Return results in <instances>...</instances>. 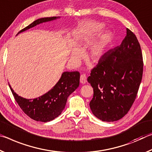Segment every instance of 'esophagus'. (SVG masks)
I'll list each match as a JSON object with an SVG mask.
<instances>
[{"instance_id":"obj_1","label":"esophagus","mask_w":152,"mask_h":152,"mask_svg":"<svg viewBox=\"0 0 152 152\" xmlns=\"http://www.w3.org/2000/svg\"><path fill=\"white\" fill-rule=\"evenodd\" d=\"M80 82L82 84H85L87 82V76L86 74H82L80 77Z\"/></svg>"}]
</instances>
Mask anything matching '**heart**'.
<instances>
[{
	"label": "heart",
	"mask_w": 152,
	"mask_h": 152,
	"mask_svg": "<svg viewBox=\"0 0 152 152\" xmlns=\"http://www.w3.org/2000/svg\"><path fill=\"white\" fill-rule=\"evenodd\" d=\"M103 26L101 23H89L86 26V32L85 36L82 38V41H86L89 36L93 35L98 34L102 31ZM110 35L105 33L102 34L96 41L93 44L92 46L89 51V56L94 61H98L105 52L107 46L110 41ZM81 52L77 48L73 49L72 52V57L74 59H78L81 57Z\"/></svg>",
	"instance_id": "heart-1"
}]
</instances>
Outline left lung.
Instances as JSON below:
<instances>
[{"label": "left lung", "instance_id": "1", "mask_svg": "<svg viewBox=\"0 0 152 152\" xmlns=\"http://www.w3.org/2000/svg\"><path fill=\"white\" fill-rule=\"evenodd\" d=\"M143 67L140 44L126 28L121 45L103 54L88 78L94 89L89 106L94 116L113 122L127 114L138 92Z\"/></svg>", "mask_w": 152, "mask_h": 152}]
</instances>
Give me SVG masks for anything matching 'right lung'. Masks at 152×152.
<instances>
[{"label":"right lung","mask_w":152,"mask_h":152,"mask_svg":"<svg viewBox=\"0 0 152 152\" xmlns=\"http://www.w3.org/2000/svg\"><path fill=\"white\" fill-rule=\"evenodd\" d=\"M58 18L60 17H44L37 19L21 29L17 35L37 25L53 21ZM79 79L80 73L78 71L64 72L59 81L50 90L34 99L22 98L15 92L9 84V86L16 102L25 114L34 121L46 123L53 121L61 114L66 106L69 96L79 87Z\"/></svg>","instance_id":"obj_1"}]
</instances>
